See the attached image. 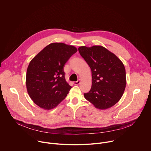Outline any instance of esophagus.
Wrapping results in <instances>:
<instances>
[{"mask_svg": "<svg viewBox=\"0 0 151 151\" xmlns=\"http://www.w3.org/2000/svg\"><path fill=\"white\" fill-rule=\"evenodd\" d=\"M80 82H81V80H80V79H78L77 81L73 82V83H74L75 85H78V84L80 83Z\"/></svg>", "mask_w": 151, "mask_h": 151, "instance_id": "34e87169", "label": "esophagus"}]
</instances>
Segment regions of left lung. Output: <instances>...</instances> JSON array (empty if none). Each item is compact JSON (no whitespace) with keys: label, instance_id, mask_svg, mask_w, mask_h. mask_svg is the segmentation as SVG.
<instances>
[{"label":"left lung","instance_id":"obj_1","mask_svg":"<svg viewBox=\"0 0 151 151\" xmlns=\"http://www.w3.org/2000/svg\"><path fill=\"white\" fill-rule=\"evenodd\" d=\"M80 55L92 73V85L84 97L96 107L106 109L121 98L126 85L125 69L122 61L101 46L80 47Z\"/></svg>","mask_w":151,"mask_h":151}]
</instances>
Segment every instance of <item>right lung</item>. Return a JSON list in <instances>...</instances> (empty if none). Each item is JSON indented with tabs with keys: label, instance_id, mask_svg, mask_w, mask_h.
Instances as JSON below:
<instances>
[{
	"label": "right lung",
	"instance_id": "obj_1",
	"mask_svg": "<svg viewBox=\"0 0 151 151\" xmlns=\"http://www.w3.org/2000/svg\"><path fill=\"white\" fill-rule=\"evenodd\" d=\"M77 52L72 45L52 43L45 47L30 62L26 74L29 95L42 108H54L72 88L65 79L64 64Z\"/></svg>",
	"mask_w": 151,
	"mask_h": 151
}]
</instances>
